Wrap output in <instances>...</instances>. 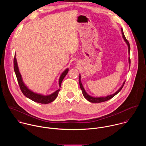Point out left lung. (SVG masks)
I'll list each match as a JSON object with an SVG mask.
<instances>
[{
    "mask_svg": "<svg viewBox=\"0 0 146 146\" xmlns=\"http://www.w3.org/2000/svg\"><path fill=\"white\" fill-rule=\"evenodd\" d=\"M121 33H122V35H123V38L124 39V41H125L126 44H127V47H128V53L129 54L130 53V44H129V42H128V41L126 40V38H125V35H124V32H123V29L121 28ZM128 61H129V68H130V57H129L128 58ZM125 81H124L123 83V85H121V86L120 87V88L113 94H111V95H108V96H107L106 97H93V96H90L89 94H88L85 91L83 85L82 84V83L81 82V75L79 74V85H80V89L82 91V93L83 94V96L84 97V98L87 100L89 102H92V103H96V104H97V103H101V102H104L105 101H107L110 99H111L112 98H113L115 96H116L118 93H119V92L122 89L124 84H125Z\"/></svg>",
    "mask_w": 146,
    "mask_h": 146,
    "instance_id": "1",
    "label": "left lung"
}]
</instances>
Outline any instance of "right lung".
<instances>
[{
	"label": "right lung",
	"instance_id": "add662e5",
	"mask_svg": "<svg viewBox=\"0 0 146 146\" xmlns=\"http://www.w3.org/2000/svg\"><path fill=\"white\" fill-rule=\"evenodd\" d=\"M13 63H14V71L15 72L18 83L20 85V89L22 93L27 98L30 99L31 100L37 102L39 104H48L49 103L52 102L55 100V99L57 98V97L58 95V92L60 90V88L61 83L62 82L64 78L66 76V75L67 74L68 71V68H66L64 70V71L62 73L61 75L60 78H59V81H58V84H59V86L60 88L53 92V93L49 94V95H44L42 94H39L37 93H35L31 90H30L26 85L24 83L21 74L19 71V68L18 67V64L17 62V59L16 57V53L15 54V57H14V60H13Z\"/></svg>",
	"mask_w": 146,
	"mask_h": 146
}]
</instances>
